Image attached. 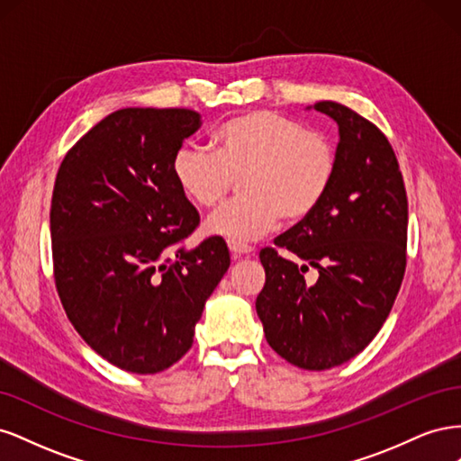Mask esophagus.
I'll list each match as a JSON object with an SVG mask.
<instances>
[{"instance_id": "1", "label": "esophagus", "mask_w": 461, "mask_h": 461, "mask_svg": "<svg viewBox=\"0 0 461 461\" xmlns=\"http://www.w3.org/2000/svg\"><path fill=\"white\" fill-rule=\"evenodd\" d=\"M230 254L234 259H242V258H252L254 249L248 246H230Z\"/></svg>"}]
</instances>
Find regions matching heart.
Returning a JSON list of instances; mask_svg holds the SVG:
<instances>
[{
	"mask_svg": "<svg viewBox=\"0 0 461 461\" xmlns=\"http://www.w3.org/2000/svg\"><path fill=\"white\" fill-rule=\"evenodd\" d=\"M171 173L180 194L212 209L240 180V200L219 207L203 232L230 246H248L276 227L298 222L325 200L337 173V151L325 136L267 109L227 121L213 136V153L183 146Z\"/></svg>",
	"mask_w": 461,
	"mask_h": 461,
	"instance_id": "b5f03b06",
	"label": "heart"
}]
</instances>
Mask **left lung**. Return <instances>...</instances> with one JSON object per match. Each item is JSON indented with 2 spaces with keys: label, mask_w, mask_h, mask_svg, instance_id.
Here are the masks:
<instances>
[{
  "label": "left lung",
  "mask_w": 461,
  "mask_h": 461,
  "mask_svg": "<svg viewBox=\"0 0 461 461\" xmlns=\"http://www.w3.org/2000/svg\"><path fill=\"white\" fill-rule=\"evenodd\" d=\"M308 109L339 124L337 173L315 212L265 248L256 300L265 339L288 364L323 371L357 356L381 330L406 271L408 198L394 149L373 122L337 102ZM320 278L305 285L303 273Z\"/></svg>",
  "instance_id": "left-lung-1"
}]
</instances>
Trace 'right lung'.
<instances>
[{
	"mask_svg": "<svg viewBox=\"0 0 461 461\" xmlns=\"http://www.w3.org/2000/svg\"><path fill=\"white\" fill-rule=\"evenodd\" d=\"M202 117L127 107L92 127L55 178L50 230L55 285L82 339L119 369L151 375L183 357L230 265L225 240H183L200 215L171 163Z\"/></svg>",
	"mask_w": 461,
	"mask_h": 461,
	"instance_id": "1",
	"label": "right lung"
}]
</instances>
